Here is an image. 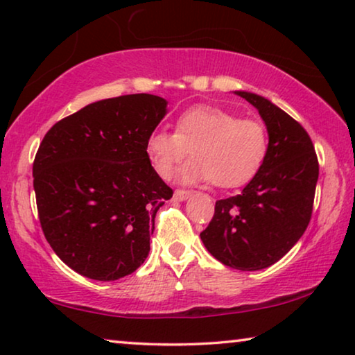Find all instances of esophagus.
<instances>
[{
  "mask_svg": "<svg viewBox=\"0 0 355 355\" xmlns=\"http://www.w3.org/2000/svg\"><path fill=\"white\" fill-rule=\"evenodd\" d=\"M189 196H191V191H188V189H177V191L173 193V199L184 200V199H188Z\"/></svg>",
  "mask_w": 355,
  "mask_h": 355,
  "instance_id": "34e87169",
  "label": "esophagus"
}]
</instances>
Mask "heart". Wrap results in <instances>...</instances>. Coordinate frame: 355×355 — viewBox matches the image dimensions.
<instances>
[{"label": "heart", "mask_w": 355, "mask_h": 355, "mask_svg": "<svg viewBox=\"0 0 355 355\" xmlns=\"http://www.w3.org/2000/svg\"><path fill=\"white\" fill-rule=\"evenodd\" d=\"M146 155L157 175L180 172L183 183L211 182L218 188L244 187L261 171L269 155V132L260 119L239 118L216 107H196L178 116L173 134L153 130Z\"/></svg>", "instance_id": "b5f03b06"}]
</instances>
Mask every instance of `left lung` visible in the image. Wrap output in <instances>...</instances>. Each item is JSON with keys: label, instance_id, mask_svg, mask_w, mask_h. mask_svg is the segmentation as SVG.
I'll return each instance as SVG.
<instances>
[{"label": "left lung", "instance_id": "8db88e82", "mask_svg": "<svg viewBox=\"0 0 355 355\" xmlns=\"http://www.w3.org/2000/svg\"><path fill=\"white\" fill-rule=\"evenodd\" d=\"M236 94L252 103L266 124L269 155L241 194L216 200L200 239L226 266L258 271L279 261L308 228L319 161L298 121L260 95Z\"/></svg>", "mask_w": 355, "mask_h": 355}]
</instances>
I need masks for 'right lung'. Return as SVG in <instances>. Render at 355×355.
I'll list each match as a JSON object with an SVG mask.
<instances>
[{
    "instance_id": "1",
    "label": "right lung",
    "mask_w": 355,
    "mask_h": 355,
    "mask_svg": "<svg viewBox=\"0 0 355 355\" xmlns=\"http://www.w3.org/2000/svg\"><path fill=\"white\" fill-rule=\"evenodd\" d=\"M166 107L151 94L100 100L60 119L41 141L33 162L41 228L84 277L121 279L148 257L156 211L173 194L145 148Z\"/></svg>"
}]
</instances>
